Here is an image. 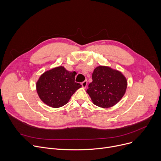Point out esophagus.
<instances>
[{
  "mask_svg": "<svg viewBox=\"0 0 161 161\" xmlns=\"http://www.w3.org/2000/svg\"><path fill=\"white\" fill-rule=\"evenodd\" d=\"M86 85H87V81L86 80H85L84 81H83L82 83H81V86L83 87V88H86Z\"/></svg>",
  "mask_w": 161,
  "mask_h": 161,
  "instance_id": "esophagus-1",
  "label": "esophagus"
}]
</instances>
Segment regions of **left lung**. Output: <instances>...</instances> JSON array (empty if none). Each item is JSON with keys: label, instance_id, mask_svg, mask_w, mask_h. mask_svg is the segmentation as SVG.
<instances>
[{"label": "left lung", "instance_id": "obj_1", "mask_svg": "<svg viewBox=\"0 0 161 161\" xmlns=\"http://www.w3.org/2000/svg\"><path fill=\"white\" fill-rule=\"evenodd\" d=\"M92 78L86 92L95 105L108 108L117 104L124 96L127 81L120 71L99 65L95 68Z\"/></svg>", "mask_w": 161, "mask_h": 161}]
</instances>
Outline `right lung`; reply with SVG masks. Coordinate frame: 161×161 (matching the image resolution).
Instances as JSON below:
<instances>
[{
	"mask_svg": "<svg viewBox=\"0 0 161 161\" xmlns=\"http://www.w3.org/2000/svg\"><path fill=\"white\" fill-rule=\"evenodd\" d=\"M76 72L58 66L45 71L36 82L40 99L47 105L58 108L66 104L81 85L75 81Z\"/></svg>",
	"mask_w": 161,
	"mask_h": 161,
	"instance_id": "right-lung-1",
	"label": "right lung"
}]
</instances>
